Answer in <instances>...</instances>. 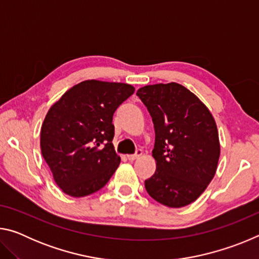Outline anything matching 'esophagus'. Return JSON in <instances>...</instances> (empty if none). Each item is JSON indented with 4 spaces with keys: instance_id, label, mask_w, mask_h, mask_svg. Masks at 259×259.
I'll return each mask as SVG.
<instances>
[{
    "instance_id": "1",
    "label": "esophagus",
    "mask_w": 259,
    "mask_h": 259,
    "mask_svg": "<svg viewBox=\"0 0 259 259\" xmlns=\"http://www.w3.org/2000/svg\"><path fill=\"white\" fill-rule=\"evenodd\" d=\"M142 154H143V151L142 150H137V152H136L135 154H130V155H128L126 157H128L129 161H135L136 159H138L139 156H142Z\"/></svg>"
}]
</instances>
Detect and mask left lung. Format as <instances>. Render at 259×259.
<instances>
[{"instance_id": "left-lung-1", "label": "left lung", "mask_w": 259, "mask_h": 259, "mask_svg": "<svg viewBox=\"0 0 259 259\" xmlns=\"http://www.w3.org/2000/svg\"><path fill=\"white\" fill-rule=\"evenodd\" d=\"M137 96L155 130L156 170L145 181L146 191L166 207H185L216 174L221 154L216 122L207 106L178 83L145 85Z\"/></svg>"}]
</instances>
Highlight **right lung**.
Masks as SVG:
<instances>
[{
  "instance_id": "1",
  "label": "right lung",
  "mask_w": 259,
  "mask_h": 259,
  "mask_svg": "<svg viewBox=\"0 0 259 259\" xmlns=\"http://www.w3.org/2000/svg\"><path fill=\"white\" fill-rule=\"evenodd\" d=\"M134 93L125 83L88 80L50 107L41 128V152L67 195L93 194L115 172L121 159L112 143L113 115Z\"/></svg>"
}]
</instances>
